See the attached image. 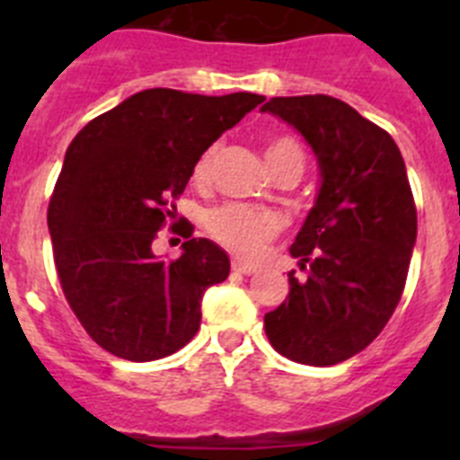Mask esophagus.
<instances>
[{
    "mask_svg": "<svg viewBox=\"0 0 460 460\" xmlns=\"http://www.w3.org/2000/svg\"><path fill=\"white\" fill-rule=\"evenodd\" d=\"M233 271H237V274H255L258 267L249 265V262H242V260H233Z\"/></svg>",
    "mask_w": 460,
    "mask_h": 460,
    "instance_id": "1",
    "label": "esophagus"
}]
</instances>
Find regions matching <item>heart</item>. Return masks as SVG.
<instances>
[{"mask_svg":"<svg viewBox=\"0 0 460 460\" xmlns=\"http://www.w3.org/2000/svg\"><path fill=\"white\" fill-rule=\"evenodd\" d=\"M218 147L207 149L193 168V180L198 184H205L209 180V172L217 161ZM292 161H302V147L292 137H276L267 147V164L271 170H280ZM207 230L221 246L227 251L242 255V258H255L265 243L280 230V218L270 209H258V207L242 205V202H227L217 207L207 217Z\"/></svg>","mask_w":460,"mask_h":460,"instance_id":"heart-1","label":"heart"}]
</instances>
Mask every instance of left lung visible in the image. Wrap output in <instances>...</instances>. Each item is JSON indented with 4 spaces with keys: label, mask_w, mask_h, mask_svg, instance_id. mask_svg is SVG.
Segmentation results:
<instances>
[{
    "label": "left lung",
    "mask_w": 460,
    "mask_h": 460,
    "mask_svg": "<svg viewBox=\"0 0 460 460\" xmlns=\"http://www.w3.org/2000/svg\"><path fill=\"white\" fill-rule=\"evenodd\" d=\"M260 110L302 133L320 168L290 246L306 279L288 274L290 295L267 313L265 332L288 359L332 367L364 350L403 295L417 239L403 156L387 131L324 93L276 96Z\"/></svg>",
    "instance_id": "1"
}]
</instances>
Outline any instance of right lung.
Instances as JSON below:
<instances>
[{
    "label": "right lung",
    "mask_w": 460,
    "mask_h": 460,
    "mask_svg": "<svg viewBox=\"0 0 460 460\" xmlns=\"http://www.w3.org/2000/svg\"><path fill=\"white\" fill-rule=\"evenodd\" d=\"M265 96L145 89L89 121L68 145L48 207L59 283L103 350L152 361L200 329L202 295L230 274L218 243L190 237L172 262L152 242L198 158Z\"/></svg>",
    "instance_id": "right-lung-1"
}]
</instances>
